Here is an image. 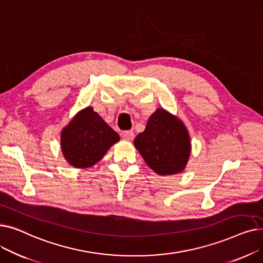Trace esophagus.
Wrapping results in <instances>:
<instances>
[{
	"mask_svg": "<svg viewBox=\"0 0 263 263\" xmlns=\"http://www.w3.org/2000/svg\"><path fill=\"white\" fill-rule=\"evenodd\" d=\"M121 135L123 137V140H126V141H132L134 139L133 131H124V132H122Z\"/></svg>",
	"mask_w": 263,
	"mask_h": 263,
	"instance_id": "1",
	"label": "esophagus"
}]
</instances>
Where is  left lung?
Instances as JSON below:
<instances>
[{
    "instance_id": "left-lung-1",
    "label": "left lung",
    "mask_w": 263,
    "mask_h": 263,
    "mask_svg": "<svg viewBox=\"0 0 263 263\" xmlns=\"http://www.w3.org/2000/svg\"><path fill=\"white\" fill-rule=\"evenodd\" d=\"M134 146L148 166L162 176L182 172L191 153L186 128L163 108L150 116L145 131L135 137Z\"/></svg>"
}]
</instances>
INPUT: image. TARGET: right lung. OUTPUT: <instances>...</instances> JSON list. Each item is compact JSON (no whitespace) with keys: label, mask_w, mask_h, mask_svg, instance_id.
<instances>
[{"label":"right lung","mask_w":263,"mask_h":263,"mask_svg":"<svg viewBox=\"0 0 263 263\" xmlns=\"http://www.w3.org/2000/svg\"><path fill=\"white\" fill-rule=\"evenodd\" d=\"M118 141L119 135L91 107H86L64 129L62 150L69 164L85 168L100 161Z\"/></svg>","instance_id":"1"}]
</instances>
